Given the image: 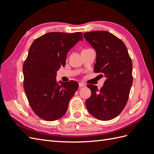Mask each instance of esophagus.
Masks as SVG:
<instances>
[{
    "instance_id": "34e87169",
    "label": "esophagus",
    "mask_w": 154,
    "mask_h": 154,
    "mask_svg": "<svg viewBox=\"0 0 154 154\" xmlns=\"http://www.w3.org/2000/svg\"><path fill=\"white\" fill-rule=\"evenodd\" d=\"M84 86H85V83H81V82L79 83V87H84Z\"/></svg>"
}]
</instances>
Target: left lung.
<instances>
[{"label": "left lung", "mask_w": 154, "mask_h": 154, "mask_svg": "<svg viewBox=\"0 0 154 154\" xmlns=\"http://www.w3.org/2000/svg\"><path fill=\"white\" fill-rule=\"evenodd\" d=\"M83 37L96 51L94 71L106 78L100 90L87 85L91 91L85 102L87 110L100 120L112 119L122 112L128 100L133 82L132 60L123 42L109 32H88Z\"/></svg>", "instance_id": "1"}]
</instances>
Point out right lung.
<instances>
[{"instance_id": "obj_1", "label": "right lung", "mask_w": 154, "mask_h": 154, "mask_svg": "<svg viewBox=\"0 0 154 154\" xmlns=\"http://www.w3.org/2000/svg\"><path fill=\"white\" fill-rule=\"evenodd\" d=\"M80 40H83L81 32H51L31 45L23 65L24 88L31 109L41 119L53 122L67 110L78 83L71 80L59 85L57 72L65 66L67 53Z\"/></svg>"}]
</instances>
